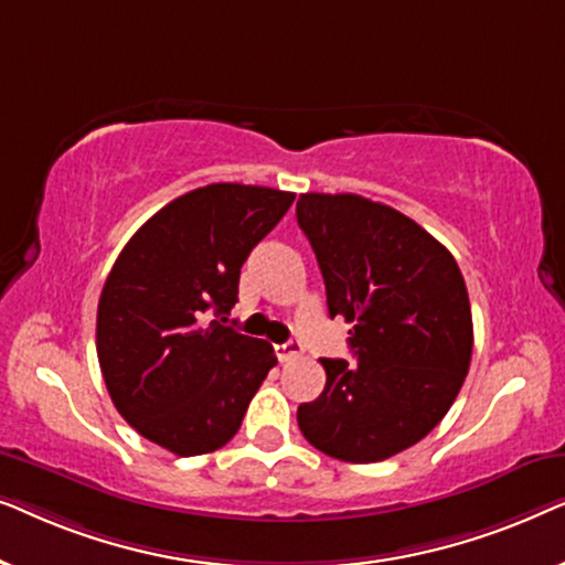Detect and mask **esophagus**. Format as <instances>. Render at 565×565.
Here are the masks:
<instances>
[{
    "label": "esophagus",
    "mask_w": 565,
    "mask_h": 565,
    "mask_svg": "<svg viewBox=\"0 0 565 565\" xmlns=\"http://www.w3.org/2000/svg\"><path fill=\"white\" fill-rule=\"evenodd\" d=\"M275 352H277V360H280V362H290V360H296V358H300V354H303V347H300V342H296V339H290V342L277 344Z\"/></svg>",
    "instance_id": "obj_1"
}]
</instances>
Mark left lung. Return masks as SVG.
Segmentation results:
<instances>
[{
  "instance_id": "obj_1",
  "label": "left lung",
  "mask_w": 565,
  "mask_h": 565,
  "mask_svg": "<svg viewBox=\"0 0 565 565\" xmlns=\"http://www.w3.org/2000/svg\"><path fill=\"white\" fill-rule=\"evenodd\" d=\"M298 226L313 246L329 316H342L358 362L329 360L327 385L298 406L316 450L377 462L429 435L470 367L473 319L458 262L396 207L306 192Z\"/></svg>"
}]
</instances>
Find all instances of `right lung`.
Here are the masks:
<instances>
[{"mask_svg":"<svg viewBox=\"0 0 565 565\" xmlns=\"http://www.w3.org/2000/svg\"><path fill=\"white\" fill-rule=\"evenodd\" d=\"M296 195L215 182L151 215L107 275L97 358L115 408L138 435L190 458L236 435L277 365L273 344L223 327L249 252Z\"/></svg>","mask_w":565,"mask_h":565,"instance_id":"right-lung-1","label":"right lung"}]
</instances>
